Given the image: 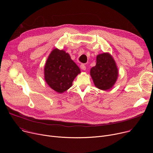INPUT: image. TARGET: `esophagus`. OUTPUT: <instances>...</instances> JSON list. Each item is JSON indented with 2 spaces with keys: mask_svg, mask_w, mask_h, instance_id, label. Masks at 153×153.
<instances>
[{
  "mask_svg": "<svg viewBox=\"0 0 153 153\" xmlns=\"http://www.w3.org/2000/svg\"><path fill=\"white\" fill-rule=\"evenodd\" d=\"M80 68L82 70H86V66L85 65H84V64H81L80 65Z\"/></svg>",
  "mask_w": 153,
  "mask_h": 153,
  "instance_id": "1",
  "label": "esophagus"
}]
</instances>
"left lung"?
I'll use <instances>...</instances> for the list:
<instances>
[{
    "instance_id": "obj_1",
    "label": "left lung",
    "mask_w": 153,
    "mask_h": 153,
    "mask_svg": "<svg viewBox=\"0 0 153 153\" xmlns=\"http://www.w3.org/2000/svg\"><path fill=\"white\" fill-rule=\"evenodd\" d=\"M118 74L115 60L108 53L97 55L96 66L90 70V75L95 86L105 91L113 86L117 79Z\"/></svg>"
}]
</instances>
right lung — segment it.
I'll list each match as a JSON object with an SVG mask.
<instances>
[{
  "instance_id": "right-lung-1",
  "label": "right lung",
  "mask_w": 153,
  "mask_h": 153,
  "mask_svg": "<svg viewBox=\"0 0 153 153\" xmlns=\"http://www.w3.org/2000/svg\"><path fill=\"white\" fill-rule=\"evenodd\" d=\"M79 73V68L71 60L69 54L57 48L51 51L44 68L46 82L50 88L59 93L68 90Z\"/></svg>"
}]
</instances>
